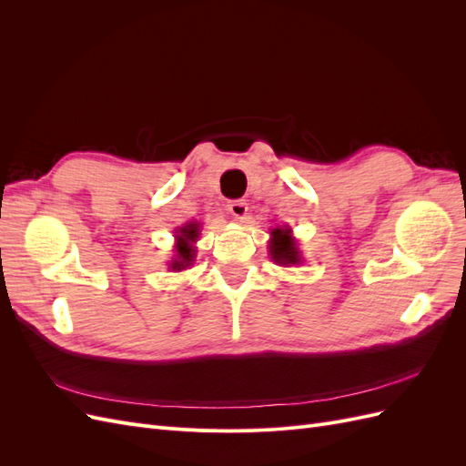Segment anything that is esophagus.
<instances>
[{
    "mask_svg": "<svg viewBox=\"0 0 466 466\" xmlns=\"http://www.w3.org/2000/svg\"><path fill=\"white\" fill-rule=\"evenodd\" d=\"M228 211L235 219H245L247 211H248V204L245 200H231V202H228Z\"/></svg>",
    "mask_w": 466,
    "mask_h": 466,
    "instance_id": "obj_1",
    "label": "esophagus"
}]
</instances>
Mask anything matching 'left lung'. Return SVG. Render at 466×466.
Instances as JSON below:
<instances>
[{
    "label": "left lung",
    "mask_w": 466,
    "mask_h": 466,
    "mask_svg": "<svg viewBox=\"0 0 466 466\" xmlns=\"http://www.w3.org/2000/svg\"><path fill=\"white\" fill-rule=\"evenodd\" d=\"M270 257L279 266H291L301 262V252L298 243L291 237V229H272L270 238Z\"/></svg>",
    "instance_id": "8db88e82"
}]
</instances>
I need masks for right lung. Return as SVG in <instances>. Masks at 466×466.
Returning a JSON list of instances; mask_svg holds the SVG:
<instances>
[{"label":"right lung","instance_id":"add662e5","mask_svg":"<svg viewBox=\"0 0 466 466\" xmlns=\"http://www.w3.org/2000/svg\"><path fill=\"white\" fill-rule=\"evenodd\" d=\"M200 235V225L198 223H187L185 228H178L177 231V258L171 262V268L177 272L185 270L187 266L192 264L194 260V247L192 243H196V238Z\"/></svg>","mask_w":466,"mask_h":466}]
</instances>
